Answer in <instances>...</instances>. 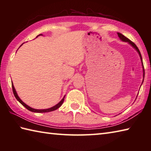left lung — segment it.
<instances>
[{
    "mask_svg": "<svg viewBox=\"0 0 151 151\" xmlns=\"http://www.w3.org/2000/svg\"><path fill=\"white\" fill-rule=\"evenodd\" d=\"M117 35H118V37H119V39L122 41V42H127V43H129V45H131V46H132V47H133L134 49H135V50H136L137 51V53H139V57H140V59H141V63H142V72H143V79H142V83H143V81H144V77H145V70H144L143 63H142V57H141V55L140 51H139L138 47H137V45L135 44V43H134L133 42H131V41L130 40H129L127 37H126L125 36H124V35H123V34H122L121 33H117ZM142 84H141V85H142ZM137 96H138V95H137Z\"/></svg>",
    "mask_w": 151,
    "mask_h": 151,
    "instance_id": "8db88e82",
    "label": "left lung"
}]
</instances>
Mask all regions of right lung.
I'll return each instance as SVG.
<instances>
[{
    "label": "right lung",
    "mask_w": 151,
    "mask_h": 151,
    "mask_svg": "<svg viewBox=\"0 0 151 151\" xmlns=\"http://www.w3.org/2000/svg\"><path fill=\"white\" fill-rule=\"evenodd\" d=\"M40 35H42V34H40V35H38L37 37L40 36ZM22 45H23V43H22ZM22 45L20 46V47H21ZM12 90H13L14 95V96H15V98H16V100H17L18 101V102L22 104V105L25 107V108H26V109H28V110L31 111H32V112H35V113H45V112H49V111H52L56 110V109H58V108H59V107H61V106L62 105L63 103L64 100H65V96H64V97L63 98V99H62L61 101H60V102H59L58 104H56L55 106L51 107V108H48V109H34V108H31V107H29V106L27 105V104H26L25 103H24V102H23L22 100L20 99V97L18 96L17 92H16V89H15L13 83H12Z\"/></svg>",
    "instance_id": "add662e5"
}]
</instances>
